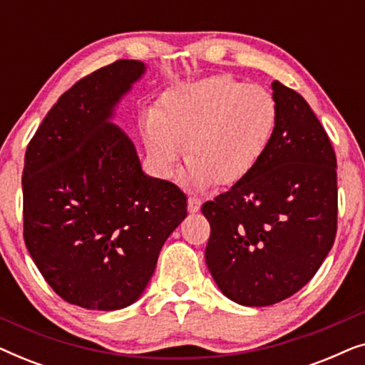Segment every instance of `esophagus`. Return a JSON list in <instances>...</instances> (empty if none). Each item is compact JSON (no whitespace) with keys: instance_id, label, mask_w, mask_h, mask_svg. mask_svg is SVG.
<instances>
[{"instance_id":"esophagus-1","label":"esophagus","mask_w":365,"mask_h":365,"mask_svg":"<svg viewBox=\"0 0 365 365\" xmlns=\"http://www.w3.org/2000/svg\"><path fill=\"white\" fill-rule=\"evenodd\" d=\"M187 209H189V212H197L199 209H201V199L189 197L187 199Z\"/></svg>"}]
</instances>
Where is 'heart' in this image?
Returning <instances> with one entry per match:
<instances>
[{"mask_svg":"<svg viewBox=\"0 0 365 365\" xmlns=\"http://www.w3.org/2000/svg\"><path fill=\"white\" fill-rule=\"evenodd\" d=\"M276 119V103L266 89L211 76L168 93L144 123V141L161 176L173 173L184 143L189 181L229 187L261 161Z\"/></svg>","mask_w":365,"mask_h":365,"instance_id":"b5f03b06","label":"heart"}]
</instances>
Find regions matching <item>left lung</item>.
<instances>
[{
    "instance_id": "obj_1",
    "label": "left lung",
    "mask_w": 365,
    "mask_h": 365,
    "mask_svg": "<svg viewBox=\"0 0 365 365\" xmlns=\"http://www.w3.org/2000/svg\"><path fill=\"white\" fill-rule=\"evenodd\" d=\"M276 129L257 166L201 211L206 264L224 296L264 307L302 289L337 232V159L306 99L272 83Z\"/></svg>"
}]
</instances>
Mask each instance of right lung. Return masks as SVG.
<instances>
[{
	"mask_svg": "<svg viewBox=\"0 0 365 365\" xmlns=\"http://www.w3.org/2000/svg\"><path fill=\"white\" fill-rule=\"evenodd\" d=\"M144 69L119 59L79 79L24 154V244L59 297L93 311L138 301L187 216L186 194L146 176L131 139L109 121Z\"/></svg>",
	"mask_w": 365,
	"mask_h": 365,
	"instance_id": "add662e5",
	"label": "right lung"
}]
</instances>
